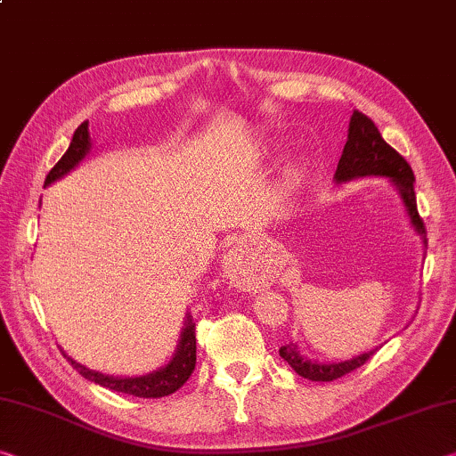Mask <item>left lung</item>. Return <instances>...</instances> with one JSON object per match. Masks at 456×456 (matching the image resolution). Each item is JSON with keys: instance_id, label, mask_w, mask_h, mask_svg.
<instances>
[{"instance_id": "1", "label": "left lung", "mask_w": 456, "mask_h": 456, "mask_svg": "<svg viewBox=\"0 0 456 456\" xmlns=\"http://www.w3.org/2000/svg\"><path fill=\"white\" fill-rule=\"evenodd\" d=\"M357 176H387L394 180V184L400 189L403 205L408 208V215L418 233L426 235V227L420 213H418L416 205V192H414V172H411L410 164L406 162L400 151H395L389 143L381 137L379 129L375 127L373 121L367 115L355 111L349 124V137L343 148L341 160L337 164L335 178L337 183H345V180L357 178ZM375 353H363L351 361H343V363H313V361L302 359L300 353L296 351V345H281L280 357L288 361V365L300 375V378L310 381H332L343 378V375L351 373L365 363Z\"/></svg>"}]
</instances>
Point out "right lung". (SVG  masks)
<instances>
[{
    "instance_id": "add662e5",
    "label": "right lung",
    "mask_w": 456,
    "mask_h": 456,
    "mask_svg": "<svg viewBox=\"0 0 456 456\" xmlns=\"http://www.w3.org/2000/svg\"><path fill=\"white\" fill-rule=\"evenodd\" d=\"M86 150H89V121H83V124L77 127L75 135H72L69 150L64 151V156L54 164V168L48 172L45 184L54 183L56 178L64 176L69 170L75 168V166L85 158ZM194 327H197V324H194L192 314L189 313L184 321L183 338H180L175 359H172L166 367H162L160 371L142 375V378H111V375L89 371L86 367L75 363L72 359L69 361L85 379L95 381V384L107 389H113V392H121L135 397H164L175 394L176 389L183 387L186 384V379L191 378V373L194 371V365H197V332H194Z\"/></svg>"
}]
</instances>
